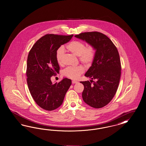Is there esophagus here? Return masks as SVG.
Instances as JSON below:
<instances>
[{
    "instance_id": "34e87169",
    "label": "esophagus",
    "mask_w": 146,
    "mask_h": 146,
    "mask_svg": "<svg viewBox=\"0 0 146 146\" xmlns=\"http://www.w3.org/2000/svg\"><path fill=\"white\" fill-rule=\"evenodd\" d=\"M72 84H76L77 83H78V82H76V81H75V80H72Z\"/></svg>"
}]
</instances>
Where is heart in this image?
<instances>
[{
    "mask_svg": "<svg viewBox=\"0 0 146 146\" xmlns=\"http://www.w3.org/2000/svg\"><path fill=\"white\" fill-rule=\"evenodd\" d=\"M67 49L76 56H79V60L86 66H89L93 62L95 50L92 45L85 46L83 42L73 40L66 45ZM64 53V49L62 47L59 48L56 52V59L58 64H62V56ZM84 68L82 66L77 67H69L63 71V74L72 79H76L84 72Z\"/></svg>",
    "mask_w": 146,
    "mask_h": 146,
    "instance_id": "obj_1",
    "label": "heart"
}]
</instances>
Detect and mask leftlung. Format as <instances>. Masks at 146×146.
Listing matches in <instances>:
<instances>
[{
	"label": "left lung",
	"mask_w": 146,
	"mask_h": 146,
	"mask_svg": "<svg viewBox=\"0 0 146 146\" xmlns=\"http://www.w3.org/2000/svg\"><path fill=\"white\" fill-rule=\"evenodd\" d=\"M74 36L92 45L96 51L91 66L85 74L91 80L80 83L84 86V101L92 107L102 108L111 102L118 89L121 75L118 50L108 37L100 32H85Z\"/></svg>",
	"instance_id": "obj_1"
}]
</instances>
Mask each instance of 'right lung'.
I'll list each match as a JSON object with an SVG mask.
<instances>
[{"mask_svg": "<svg viewBox=\"0 0 146 146\" xmlns=\"http://www.w3.org/2000/svg\"><path fill=\"white\" fill-rule=\"evenodd\" d=\"M73 36L45 35L36 42L28 54L26 70L28 89L36 104L45 110H55L62 104L71 85L70 79L64 78L53 84L51 77L59 73L57 50L70 42Z\"/></svg>", "mask_w": 146, "mask_h": 146, "instance_id": "right-lung-1", "label": "right lung"}]
</instances>
